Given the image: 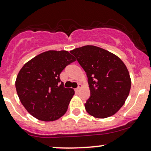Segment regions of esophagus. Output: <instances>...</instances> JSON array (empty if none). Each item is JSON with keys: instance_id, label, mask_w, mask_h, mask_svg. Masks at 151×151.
Returning <instances> with one entry per match:
<instances>
[{"instance_id": "34e87169", "label": "esophagus", "mask_w": 151, "mask_h": 151, "mask_svg": "<svg viewBox=\"0 0 151 151\" xmlns=\"http://www.w3.org/2000/svg\"><path fill=\"white\" fill-rule=\"evenodd\" d=\"M81 88H82V85L81 84H79L78 87H77V88H76V91H77V92H78L79 91H80V89H81Z\"/></svg>"}]
</instances>
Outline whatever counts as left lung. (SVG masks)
I'll return each instance as SVG.
<instances>
[{
    "mask_svg": "<svg viewBox=\"0 0 151 151\" xmlns=\"http://www.w3.org/2000/svg\"><path fill=\"white\" fill-rule=\"evenodd\" d=\"M86 72L91 96L85 107L97 118L115 115L124 104L131 89L130 75L124 63L113 53L93 45L71 50Z\"/></svg>",
    "mask_w": 151,
    "mask_h": 151,
    "instance_id": "1",
    "label": "left lung"
}]
</instances>
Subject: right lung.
<instances>
[{
    "mask_svg": "<svg viewBox=\"0 0 151 151\" xmlns=\"http://www.w3.org/2000/svg\"><path fill=\"white\" fill-rule=\"evenodd\" d=\"M75 60L66 50H49L22 66L15 86L21 103L32 116L42 121H53L66 113L74 91L64 88L63 83L60 85V74Z\"/></svg>",
    "mask_w": 151,
    "mask_h": 151,
    "instance_id": "add662e5",
    "label": "right lung"
}]
</instances>
